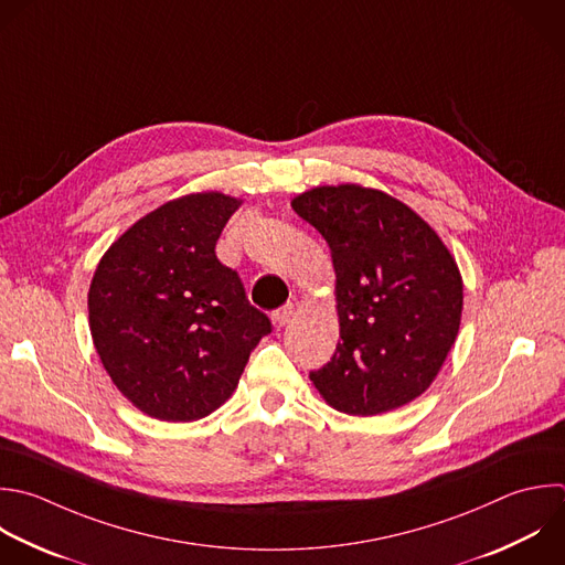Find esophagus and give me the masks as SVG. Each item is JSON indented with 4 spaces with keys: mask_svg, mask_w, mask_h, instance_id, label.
Wrapping results in <instances>:
<instances>
[{
    "mask_svg": "<svg viewBox=\"0 0 565 565\" xmlns=\"http://www.w3.org/2000/svg\"><path fill=\"white\" fill-rule=\"evenodd\" d=\"M294 313H296V305H294V302H285L282 307H278V309L271 313V318H274V322H276L278 327H285V324L291 322Z\"/></svg>",
    "mask_w": 565,
    "mask_h": 565,
    "instance_id": "esophagus-1",
    "label": "esophagus"
}]
</instances>
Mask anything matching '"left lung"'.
Returning <instances> with one entry per match:
<instances>
[{"label":"left lung","instance_id":"obj_1","mask_svg":"<svg viewBox=\"0 0 565 565\" xmlns=\"http://www.w3.org/2000/svg\"><path fill=\"white\" fill-rule=\"evenodd\" d=\"M291 207L322 234L335 269L340 342L311 382L349 415L413 402L459 331L463 287L450 252L411 207L371 188H313Z\"/></svg>","mask_w":565,"mask_h":565}]
</instances>
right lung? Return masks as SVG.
I'll list each match as a JSON object with an SVG mask.
<instances>
[{
  "mask_svg": "<svg viewBox=\"0 0 565 565\" xmlns=\"http://www.w3.org/2000/svg\"><path fill=\"white\" fill-rule=\"evenodd\" d=\"M241 201L190 194L137 221L102 258L90 333L117 388L146 415L194 422L216 411L267 333L216 241Z\"/></svg>",
  "mask_w": 565,
  "mask_h": 565,
  "instance_id": "1",
  "label": "right lung"
}]
</instances>
